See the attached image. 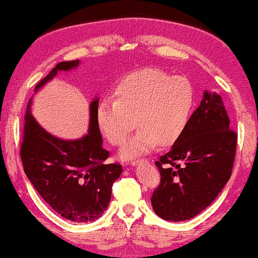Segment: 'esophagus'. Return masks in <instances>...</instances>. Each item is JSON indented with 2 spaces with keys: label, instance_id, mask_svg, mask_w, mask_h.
<instances>
[{
  "label": "esophagus",
  "instance_id": "obj_1",
  "mask_svg": "<svg viewBox=\"0 0 258 258\" xmlns=\"http://www.w3.org/2000/svg\"><path fill=\"white\" fill-rule=\"evenodd\" d=\"M143 162H147V160H135V161L132 162V166H139Z\"/></svg>",
  "mask_w": 258,
  "mask_h": 258
}]
</instances>
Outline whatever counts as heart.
<instances>
[{"label": "heart", "mask_w": 258, "mask_h": 258, "mask_svg": "<svg viewBox=\"0 0 258 258\" xmlns=\"http://www.w3.org/2000/svg\"><path fill=\"white\" fill-rule=\"evenodd\" d=\"M195 103V88L185 77L143 69L117 84L115 100L99 103L97 123L113 146H121L135 125L140 126L119 150V158L129 160L150 152L158 142L170 146L178 141L188 125Z\"/></svg>", "instance_id": "b5f03b06"}]
</instances>
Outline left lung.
<instances>
[{
  "label": "left lung",
  "mask_w": 258,
  "mask_h": 258,
  "mask_svg": "<svg viewBox=\"0 0 258 258\" xmlns=\"http://www.w3.org/2000/svg\"><path fill=\"white\" fill-rule=\"evenodd\" d=\"M236 143L222 97L205 90L181 137L155 162L161 183L152 196L154 212L182 222L209 207L231 176Z\"/></svg>",
  "instance_id": "1"
}]
</instances>
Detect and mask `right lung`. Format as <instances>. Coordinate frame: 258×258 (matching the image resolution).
Instances as JSON below:
<instances>
[{"mask_svg":"<svg viewBox=\"0 0 258 258\" xmlns=\"http://www.w3.org/2000/svg\"><path fill=\"white\" fill-rule=\"evenodd\" d=\"M79 60L62 61L35 86L38 92L58 72L71 71ZM33 98L27 104L23 125L21 160L27 178L42 199L65 219L77 223L95 222L108 207L112 183L122 166L105 165L109 152L97 123L99 98L90 103L88 134L76 140H63L48 133L32 115Z\"/></svg>","mask_w":258,"mask_h":258,"instance_id":"obj_1","label":"right lung"}]
</instances>
